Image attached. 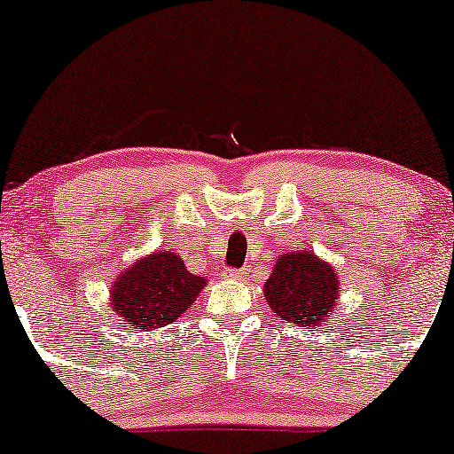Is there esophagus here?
<instances>
[{
    "instance_id": "1",
    "label": "esophagus",
    "mask_w": 454,
    "mask_h": 454,
    "mask_svg": "<svg viewBox=\"0 0 454 454\" xmlns=\"http://www.w3.org/2000/svg\"><path fill=\"white\" fill-rule=\"evenodd\" d=\"M250 275V270L247 269H241V270H225V277L227 278H233V281H241V278H246Z\"/></svg>"
}]
</instances>
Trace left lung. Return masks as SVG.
I'll use <instances>...</instances> for the list:
<instances>
[{
    "label": "left lung",
    "mask_w": 454,
    "mask_h": 454,
    "mask_svg": "<svg viewBox=\"0 0 454 454\" xmlns=\"http://www.w3.org/2000/svg\"><path fill=\"white\" fill-rule=\"evenodd\" d=\"M264 297L278 318L325 326L339 300L337 270L312 252H287L275 260Z\"/></svg>",
    "instance_id": "obj_1"
}]
</instances>
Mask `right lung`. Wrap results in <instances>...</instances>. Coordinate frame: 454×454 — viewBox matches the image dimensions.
Here are the masks:
<instances>
[{
    "label": "right lung",
    "mask_w": 454,
    "mask_h": 454,
    "mask_svg": "<svg viewBox=\"0 0 454 454\" xmlns=\"http://www.w3.org/2000/svg\"><path fill=\"white\" fill-rule=\"evenodd\" d=\"M207 285L176 252L157 250L128 266L111 285V308L129 328L154 331L176 322Z\"/></svg>",
    "instance_id": "add662e5"
}]
</instances>
